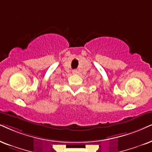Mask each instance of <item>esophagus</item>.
Instances as JSON below:
<instances>
[{
  "mask_svg": "<svg viewBox=\"0 0 152 152\" xmlns=\"http://www.w3.org/2000/svg\"><path fill=\"white\" fill-rule=\"evenodd\" d=\"M77 73V71L76 70H73V74H76Z\"/></svg>",
  "mask_w": 152,
  "mask_h": 152,
  "instance_id": "obj_1",
  "label": "esophagus"
}]
</instances>
